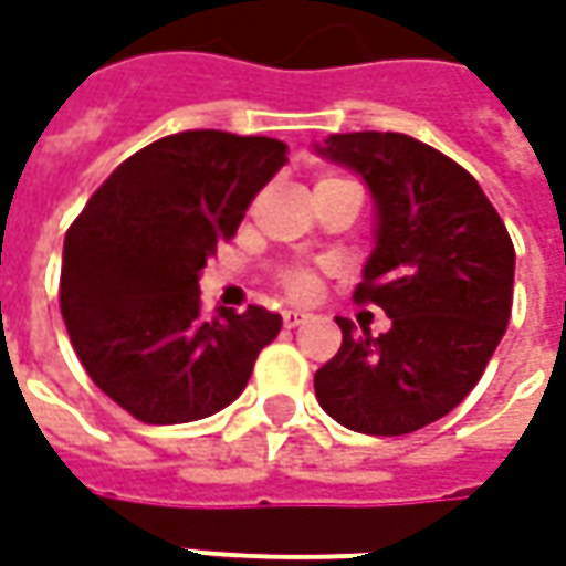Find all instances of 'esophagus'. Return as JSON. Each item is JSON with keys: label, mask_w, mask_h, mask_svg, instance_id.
Instances as JSON below:
<instances>
[{"label": "esophagus", "mask_w": 566, "mask_h": 566, "mask_svg": "<svg viewBox=\"0 0 566 566\" xmlns=\"http://www.w3.org/2000/svg\"><path fill=\"white\" fill-rule=\"evenodd\" d=\"M308 317H312L308 312H295V308H290V312H283V327H290V331H293V327H302Z\"/></svg>", "instance_id": "esophagus-1"}]
</instances>
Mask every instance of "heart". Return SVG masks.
<instances>
[{
	"label": "heart",
	"instance_id": "1",
	"mask_svg": "<svg viewBox=\"0 0 566 566\" xmlns=\"http://www.w3.org/2000/svg\"><path fill=\"white\" fill-rule=\"evenodd\" d=\"M334 182H349V179H343V176H324L317 186H334ZM353 186H356V182H353ZM273 280H276L280 293L286 295V298H295V302L312 298L317 290V273L315 268H308V264H280V268L273 271Z\"/></svg>",
	"mask_w": 566,
	"mask_h": 566
}]
</instances>
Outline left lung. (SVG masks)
<instances>
[{"label": "left lung", "instance_id": "left-lung-1", "mask_svg": "<svg viewBox=\"0 0 566 566\" xmlns=\"http://www.w3.org/2000/svg\"><path fill=\"white\" fill-rule=\"evenodd\" d=\"M317 150L378 201V245L353 298L384 308L390 331L356 337L339 317L343 343L317 368L315 397L361 434L419 431L467 400L507 331L511 232L463 166L409 135H331Z\"/></svg>", "mask_w": 566, "mask_h": 566}]
</instances>
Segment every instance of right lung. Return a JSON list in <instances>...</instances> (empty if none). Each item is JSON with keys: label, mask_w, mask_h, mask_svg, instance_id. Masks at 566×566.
<instances>
[{"label": "right lung", "mask_w": 566, "mask_h": 566, "mask_svg": "<svg viewBox=\"0 0 566 566\" xmlns=\"http://www.w3.org/2000/svg\"><path fill=\"white\" fill-rule=\"evenodd\" d=\"M286 164L264 135L195 128L132 154L65 232L59 308L84 371L147 424L220 412L283 321L249 305L201 312L198 273Z\"/></svg>", "instance_id": "right-lung-1"}]
</instances>
